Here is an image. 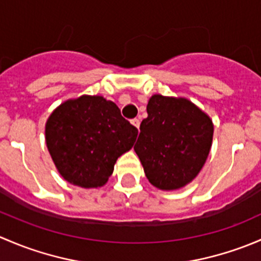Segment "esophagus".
Instances as JSON below:
<instances>
[{
	"instance_id": "obj_1",
	"label": "esophagus",
	"mask_w": 261,
	"mask_h": 261,
	"mask_svg": "<svg viewBox=\"0 0 261 261\" xmlns=\"http://www.w3.org/2000/svg\"><path fill=\"white\" fill-rule=\"evenodd\" d=\"M131 123H133L134 126H136L139 130V126H140V120H139V118H134V120H131Z\"/></svg>"
}]
</instances>
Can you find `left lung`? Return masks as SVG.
<instances>
[{"label": "left lung", "instance_id": "8db88e82", "mask_svg": "<svg viewBox=\"0 0 261 261\" xmlns=\"http://www.w3.org/2000/svg\"><path fill=\"white\" fill-rule=\"evenodd\" d=\"M134 150L152 186L164 191L188 184L210 154L211 118L191 101L155 94L146 107Z\"/></svg>", "mask_w": 261, "mask_h": 261}]
</instances>
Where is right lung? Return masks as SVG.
<instances>
[{"label": "right lung", "mask_w": 261, "mask_h": 261, "mask_svg": "<svg viewBox=\"0 0 261 261\" xmlns=\"http://www.w3.org/2000/svg\"><path fill=\"white\" fill-rule=\"evenodd\" d=\"M138 128L112 101L82 96L60 105L45 126L48 150L62 177L74 186L97 188L109 180L120 155L128 151Z\"/></svg>", "instance_id": "1"}]
</instances>
